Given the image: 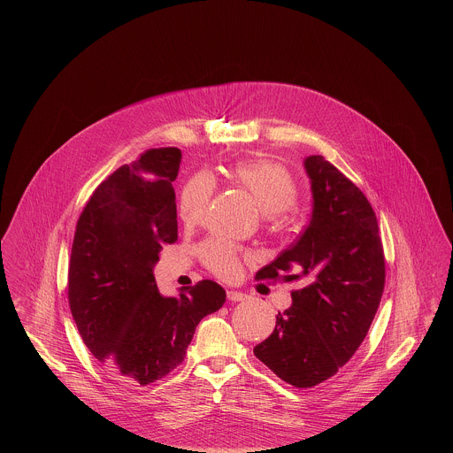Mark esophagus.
<instances>
[{
    "label": "esophagus",
    "mask_w": 453,
    "mask_h": 453,
    "mask_svg": "<svg viewBox=\"0 0 453 453\" xmlns=\"http://www.w3.org/2000/svg\"><path fill=\"white\" fill-rule=\"evenodd\" d=\"M248 296L242 294V292H237V290H227V299L233 302L244 301Z\"/></svg>",
    "instance_id": "esophagus-1"
}]
</instances>
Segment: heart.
<instances>
[{
  "mask_svg": "<svg viewBox=\"0 0 453 453\" xmlns=\"http://www.w3.org/2000/svg\"><path fill=\"white\" fill-rule=\"evenodd\" d=\"M233 180L248 190L266 216H280L297 202V185L280 165L272 161H244L233 168ZM214 181L209 174L198 173L181 188L178 200V214L187 224L200 220L211 202ZM202 259L209 270L220 277H233L239 259L236 248L222 239L207 241L202 246Z\"/></svg>",
  "mask_w": 453,
  "mask_h": 453,
  "instance_id": "1",
  "label": "heart"
}]
</instances>
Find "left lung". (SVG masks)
Segmentation results:
<instances>
[{"mask_svg":"<svg viewBox=\"0 0 453 453\" xmlns=\"http://www.w3.org/2000/svg\"><path fill=\"white\" fill-rule=\"evenodd\" d=\"M312 212L299 239L261 268L258 280H302L292 305L255 355L294 388L333 377L365 340L386 283L377 217L362 190L321 154L303 159ZM294 269L297 276H285Z\"/></svg>","mask_w":453,"mask_h":453,"instance_id":"8db88e82","label":"left lung"}]
</instances>
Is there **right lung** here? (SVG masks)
<instances>
[{
  "instance_id": "right-lung-1",
  "label": "right lung",
  "mask_w": 453,
  "mask_h": 453,
  "mask_svg": "<svg viewBox=\"0 0 453 453\" xmlns=\"http://www.w3.org/2000/svg\"><path fill=\"white\" fill-rule=\"evenodd\" d=\"M178 148L144 152L98 185L81 212L71 248L67 297L73 319L115 377L148 386L185 358L195 327L226 302L212 280L159 294L154 265L178 237L173 181Z\"/></svg>"
}]
</instances>
